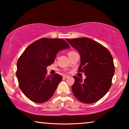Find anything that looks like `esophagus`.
<instances>
[{"instance_id": "obj_1", "label": "esophagus", "mask_w": 129, "mask_h": 129, "mask_svg": "<svg viewBox=\"0 0 129 129\" xmlns=\"http://www.w3.org/2000/svg\"><path fill=\"white\" fill-rule=\"evenodd\" d=\"M69 77V75H64V76H63V78H65V79H66V78H68Z\"/></svg>"}]
</instances>
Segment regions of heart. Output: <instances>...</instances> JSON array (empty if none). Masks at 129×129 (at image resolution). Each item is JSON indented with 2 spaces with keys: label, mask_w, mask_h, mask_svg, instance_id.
<instances>
[{
  "label": "heart",
  "mask_w": 129,
  "mask_h": 129,
  "mask_svg": "<svg viewBox=\"0 0 129 129\" xmlns=\"http://www.w3.org/2000/svg\"><path fill=\"white\" fill-rule=\"evenodd\" d=\"M75 53V51H72V50H71V51H69L68 52V55L69 56V55L73 54V53Z\"/></svg>",
  "instance_id": "heart-1"
}]
</instances>
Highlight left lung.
Wrapping results in <instances>:
<instances>
[{
    "label": "left lung",
    "instance_id": "obj_1",
    "mask_svg": "<svg viewBox=\"0 0 129 129\" xmlns=\"http://www.w3.org/2000/svg\"><path fill=\"white\" fill-rule=\"evenodd\" d=\"M66 40L79 51L81 64L78 72L86 76L84 81L73 76V95L82 103H94L101 99L111 86L115 68L113 57L107 48L89 38Z\"/></svg>",
    "mask_w": 129,
    "mask_h": 129
}]
</instances>
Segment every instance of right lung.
Segmentation results:
<instances>
[{"mask_svg":"<svg viewBox=\"0 0 129 129\" xmlns=\"http://www.w3.org/2000/svg\"><path fill=\"white\" fill-rule=\"evenodd\" d=\"M69 47L63 39L43 38L26 48L18 60L16 75L28 99L43 103L53 96L63 78L57 73L48 76L47 67L53 63L58 51Z\"/></svg>","mask_w":129,"mask_h":129,"instance_id":"add662e5","label":"right lung"}]
</instances>
